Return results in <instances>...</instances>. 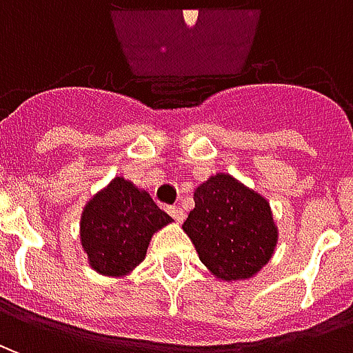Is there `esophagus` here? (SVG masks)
Segmentation results:
<instances>
[{
    "mask_svg": "<svg viewBox=\"0 0 353 353\" xmlns=\"http://www.w3.org/2000/svg\"><path fill=\"white\" fill-rule=\"evenodd\" d=\"M168 214L176 219L177 223H181L185 219V212H183V208H179V206H170L168 208Z\"/></svg>",
    "mask_w": 353,
    "mask_h": 353,
    "instance_id": "esophagus-1",
    "label": "esophagus"
}]
</instances>
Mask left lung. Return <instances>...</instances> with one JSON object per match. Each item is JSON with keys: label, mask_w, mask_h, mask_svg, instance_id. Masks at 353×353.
I'll return each mask as SVG.
<instances>
[{"label": "left lung", "mask_w": 353, "mask_h": 353, "mask_svg": "<svg viewBox=\"0 0 353 353\" xmlns=\"http://www.w3.org/2000/svg\"><path fill=\"white\" fill-rule=\"evenodd\" d=\"M183 230L208 270L225 281L255 276L278 242L270 204L229 174H215L196 187Z\"/></svg>", "instance_id": "left-lung-1"}]
</instances>
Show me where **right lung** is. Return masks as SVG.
Returning a JSON list of instances; mask_svg holds the SVG:
<instances>
[{
  "label": "right lung",
  "mask_w": 353,
  "mask_h": 353,
  "mask_svg": "<svg viewBox=\"0 0 353 353\" xmlns=\"http://www.w3.org/2000/svg\"><path fill=\"white\" fill-rule=\"evenodd\" d=\"M172 223L149 192L115 177L81 214V245L88 265L103 276H126L145 259L157 230Z\"/></svg>",
  "instance_id": "add662e5"
}]
</instances>
